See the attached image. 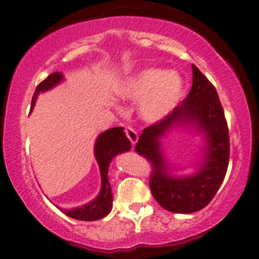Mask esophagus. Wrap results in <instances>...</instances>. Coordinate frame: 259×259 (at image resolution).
<instances>
[{
    "label": "esophagus",
    "instance_id": "obj_1",
    "mask_svg": "<svg viewBox=\"0 0 259 259\" xmlns=\"http://www.w3.org/2000/svg\"><path fill=\"white\" fill-rule=\"evenodd\" d=\"M125 134H126V137L129 138V140L132 141L133 145H135V144L138 143L139 135L134 129H132V127H126V129H125Z\"/></svg>",
    "mask_w": 259,
    "mask_h": 259
}]
</instances>
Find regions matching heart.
Masks as SVG:
<instances>
[{
  "mask_svg": "<svg viewBox=\"0 0 259 259\" xmlns=\"http://www.w3.org/2000/svg\"><path fill=\"white\" fill-rule=\"evenodd\" d=\"M119 94L127 100H140L139 114L148 122L167 118L181 102L184 80L178 72L161 68H145L126 78Z\"/></svg>",
  "mask_w": 259,
  "mask_h": 259,
  "instance_id": "obj_1",
  "label": "heart"
}]
</instances>
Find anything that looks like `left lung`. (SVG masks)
Returning a JSON list of instances; mask_svg holds the SVG:
<instances>
[{
  "label": "left lung",
  "instance_id": "8db88e82",
  "mask_svg": "<svg viewBox=\"0 0 259 259\" xmlns=\"http://www.w3.org/2000/svg\"><path fill=\"white\" fill-rule=\"evenodd\" d=\"M179 127H191L203 135L205 146L194 174L175 176L164 157L161 139ZM135 151L152 165L150 189L155 200L175 213H192L211 202L228 167L230 139L216 88L192 64V87L181 105L164 120L143 130Z\"/></svg>",
  "mask_w": 259,
  "mask_h": 259
}]
</instances>
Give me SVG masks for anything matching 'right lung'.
<instances>
[{
  "label": "right lung",
  "instance_id": "1",
  "mask_svg": "<svg viewBox=\"0 0 259 259\" xmlns=\"http://www.w3.org/2000/svg\"><path fill=\"white\" fill-rule=\"evenodd\" d=\"M63 80L64 77L62 72L52 73L48 75L42 83L38 84L33 98H32L31 107H34L39 93L51 91L52 88L58 85ZM130 149H132V143L125 135L124 127H111V129L105 130L104 133L99 134L94 144V156L97 159L98 165H99L100 179H102L99 194L94 200L85 203V205L70 209L61 208L62 212L67 214L68 217L80 220V221H97V220L107 216L113 207V194H111V186L108 178L109 166H110L111 160L116 155L129 151Z\"/></svg>",
  "mask_w": 259,
  "mask_h": 259
}]
</instances>
